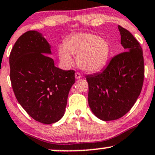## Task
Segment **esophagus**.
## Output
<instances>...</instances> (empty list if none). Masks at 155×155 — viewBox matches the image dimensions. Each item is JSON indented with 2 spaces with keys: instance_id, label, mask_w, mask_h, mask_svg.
Here are the masks:
<instances>
[{
  "instance_id": "1",
  "label": "esophagus",
  "mask_w": 155,
  "mask_h": 155,
  "mask_svg": "<svg viewBox=\"0 0 155 155\" xmlns=\"http://www.w3.org/2000/svg\"><path fill=\"white\" fill-rule=\"evenodd\" d=\"M75 78H76V79H81V75L79 74V73L76 72V73H75Z\"/></svg>"
}]
</instances>
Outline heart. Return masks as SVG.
<instances>
[{"label": "heart", "instance_id": "b5f03b06", "mask_svg": "<svg viewBox=\"0 0 155 155\" xmlns=\"http://www.w3.org/2000/svg\"><path fill=\"white\" fill-rule=\"evenodd\" d=\"M110 45L105 38L88 33H78L68 37L58 49V57L64 66L74 63L71 56L77 58V64L87 72L101 70L109 58Z\"/></svg>", "mask_w": 155, "mask_h": 155}]
</instances>
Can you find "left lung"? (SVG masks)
<instances>
[{"mask_svg":"<svg viewBox=\"0 0 155 155\" xmlns=\"http://www.w3.org/2000/svg\"><path fill=\"white\" fill-rule=\"evenodd\" d=\"M118 27L124 53L113 58L101 72L87 76L89 107L105 121L117 120L131 109L141 93L144 76L142 48L130 31Z\"/></svg>","mask_w":155,"mask_h":155,"instance_id":"left-lung-1","label":"left lung"}]
</instances>
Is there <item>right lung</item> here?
Returning a JSON list of instances; mask_svg holds the SVG:
<instances>
[{
    "label": "right lung",
    "instance_id": "obj_1",
    "mask_svg": "<svg viewBox=\"0 0 155 155\" xmlns=\"http://www.w3.org/2000/svg\"><path fill=\"white\" fill-rule=\"evenodd\" d=\"M51 45L42 33L28 31L9 56L10 79L18 103L33 119L51 124L62 118L75 71L55 66Z\"/></svg>",
    "mask_w": 155,
    "mask_h": 155
}]
</instances>
